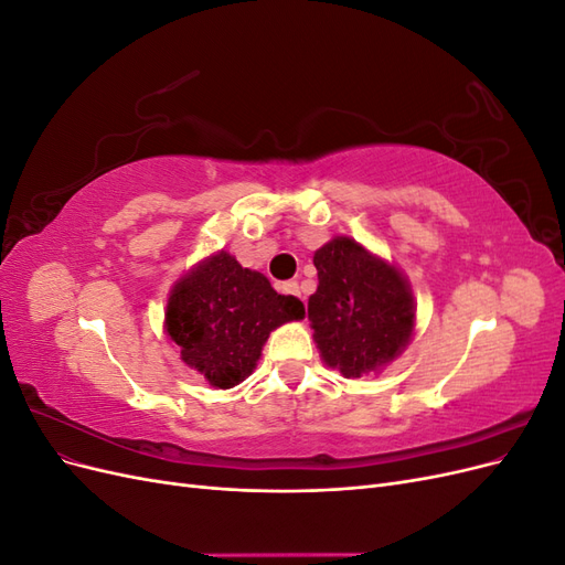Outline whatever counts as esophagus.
I'll return each mask as SVG.
<instances>
[{
	"mask_svg": "<svg viewBox=\"0 0 565 565\" xmlns=\"http://www.w3.org/2000/svg\"><path fill=\"white\" fill-rule=\"evenodd\" d=\"M282 292L285 295H292V297H301V289H299V282L297 280H289V282H282Z\"/></svg>",
	"mask_w": 565,
	"mask_h": 565,
	"instance_id": "1",
	"label": "esophagus"
}]
</instances>
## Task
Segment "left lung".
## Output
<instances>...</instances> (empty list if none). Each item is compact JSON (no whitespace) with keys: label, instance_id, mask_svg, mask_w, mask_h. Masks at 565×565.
<instances>
[{"label":"left lung","instance_id":"1","mask_svg":"<svg viewBox=\"0 0 565 565\" xmlns=\"http://www.w3.org/2000/svg\"><path fill=\"white\" fill-rule=\"evenodd\" d=\"M318 289L309 320L324 365L363 377L398 358L415 330V301L403 273L353 237L337 235L313 254Z\"/></svg>","mask_w":565,"mask_h":565}]
</instances>
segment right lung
<instances>
[{
	"mask_svg": "<svg viewBox=\"0 0 565 565\" xmlns=\"http://www.w3.org/2000/svg\"><path fill=\"white\" fill-rule=\"evenodd\" d=\"M301 318L297 297L278 295L264 273L243 268L221 249L174 285L164 330L188 367L216 388H231L254 372L268 334Z\"/></svg>",
	"mask_w": 565,
	"mask_h": 565,
	"instance_id": "add662e5",
	"label": "right lung"
}]
</instances>
